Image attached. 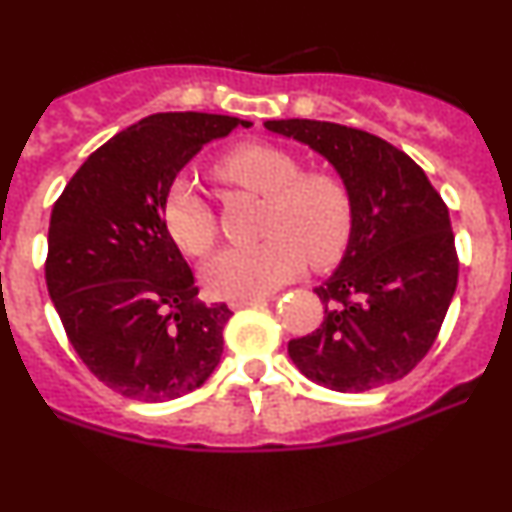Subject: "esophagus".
Listing matches in <instances>:
<instances>
[{
    "instance_id": "esophagus-1",
    "label": "esophagus",
    "mask_w": 512,
    "mask_h": 512,
    "mask_svg": "<svg viewBox=\"0 0 512 512\" xmlns=\"http://www.w3.org/2000/svg\"><path fill=\"white\" fill-rule=\"evenodd\" d=\"M267 298H238V301H231L233 310H243V308H255V305H262Z\"/></svg>"
}]
</instances>
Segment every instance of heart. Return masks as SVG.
Here are the masks:
<instances>
[{"mask_svg":"<svg viewBox=\"0 0 512 512\" xmlns=\"http://www.w3.org/2000/svg\"><path fill=\"white\" fill-rule=\"evenodd\" d=\"M226 182L267 197V240L226 248L204 264L211 296L260 298L296 279L305 262L327 267L344 255L354 231V199L346 182L325 170L303 173V163L272 144H245L216 166ZM163 223L187 255H204L216 240L214 211L185 175L163 197Z\"/></svg>","mask_w":512,"mask_h":512,"instance_id":"b5f03b06","label":"heart"}]
</instances>
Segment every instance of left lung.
<instances>
[{"label": "left lung", "instance_id": "left-lung-1", "mask_svg": "<svg viewBox=\"0 0 512 512\" xmlns=\"http://www.w3.org/2000/svg\"><path fill=\"white\" fill-rule=\"evenodd\" d=\"M264 127L325 156L354 199L342 262L315 289L325 320L291 339V361L337 392L395 383L436 342L457 289L448 207L424 170L375 134L320 120Z\"/></svg>", "mask_w": 512, "mask_h": 512}]
</instances>
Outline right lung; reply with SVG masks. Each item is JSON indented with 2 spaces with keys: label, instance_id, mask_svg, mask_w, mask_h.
<instances>
[{
  "label": "right lung",
  "instance_id": "obj_1",
  "mask_svg": "<svg viewBox=\"0 0 512 512\" xmlns=\"http://www.w3.org/2000/svg\"><path fill=\"white\" fill-rule=\"evenodd\" d=\"M250 125L209 113L144 117L93 151L52 207L50 298L74 351L110 390L168 402L219 366L233 313L197 301L163 197L204 144Z\"/></svg>",
  "mask_w": 512,
  "mask_h": 512
}]
</instances>
